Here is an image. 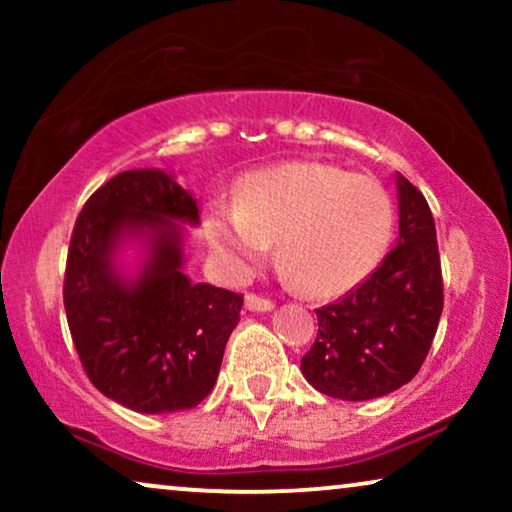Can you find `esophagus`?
<instances>
[{
  "mask_svg": "<svg viewBox=\"0 0 512 512\" xmlns=\"http://www.w3.org/2000/svg\"><path fill=\"white\" fill-rule=\"evenodd\" d=\"M244 305H247V310H251V312H270L272 307H275V303H272L270 298L258 296V293H247Z\"/></svg>",
  "mask_w": 512,
  "mask_h": 512,
  "instance_id": "1",
  "label": "esophagus"
}]
</instances>
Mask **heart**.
I'll return each instance as SVG.
<instances>
[{
	"mask_svg": "<svg viewBox=\"0 0 512 512\" xmlns=\"http://www.w3.org/2000/svg\"><path fill=\"white\" fill-rule=\"evenodd\" d=\"M394 207L380 181L326 163L249 174L235 205L212 202L205 230L235 275H251L277 242L282 268L314 298L354 289L387 247Z\"/></svg>",
	"mask_w": 512,
	"mask_h": 512,
	"instance_id": "b5f03b06",
	"label": "heart"
}]
</instances>
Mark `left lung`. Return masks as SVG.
Returning <instances> with one entry per match:
<instances>
[{"instance_id": "left-lung-1", "label": "left lung", "mask_w": 512, "mask_h": 512, "mask_svg": "<svg viewBox=\"0 0 512 512\" xmlns=\"http://www.w3.org/2000/svg\"><path fill=\"white\" fill-rule=\"evenodd\" d=\"M398 244L366 282L317 310L300 361L305 380L342 401L387 396L419 373L443 312L436 223L419 188L398 174Z\"/></svg>"}]
</instances>
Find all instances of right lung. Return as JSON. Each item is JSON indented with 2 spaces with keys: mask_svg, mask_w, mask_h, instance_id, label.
<instances>
[{
  "mask_svg": "<svg viewBox=\"0 0 512 512\" xmlns=\"http://www.w3.org/2000/svg\"><path fill=\"white\" fill-rule=\"evenodd\" d=\"M177 221H200L191 195L160 170H128L86 200L67 251L62 300L81 366L104 396L146 415L205 401L244 303L181 272ZM125 234L150 244L135 283L113 268Z\"/></svg>",
  "mask_w": 512,
  "mask_h": 512,
  "instance_id": "right-lung-1",
  "label": "right lung"
}]
</instances>
